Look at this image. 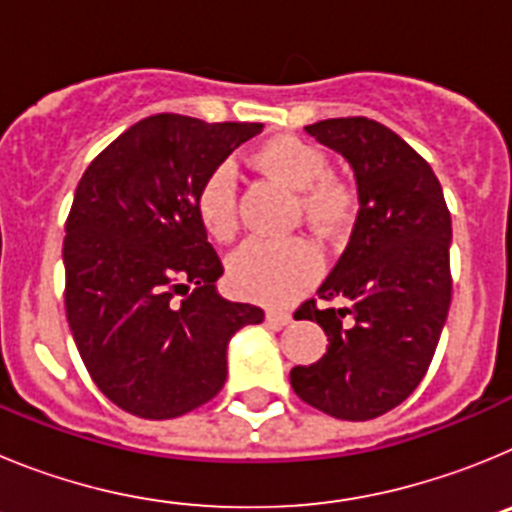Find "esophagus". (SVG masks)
Segmentation results:
<instances>
[{
	"mask_svg": "<svg viewBox=\"0 0 512 512\" xmlns=\"http://www.w3.org/2000/svg\"><path fill=\"white\" fill-rule=\"evenodd\" d=\"M266 323L271 325H289L292 323V312H282V310H266Z\"/></svg>",
	"mask_w": 512,
	"mask_h": 512,
	"instance_id": "obj_1",
	"label": "esophagus"
}]
</instances>
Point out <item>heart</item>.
I'll return each instance as SVG.
<instances>
[{
  "instance_id": "obj_1",
  "label": "heart",
  "mask_w": 512,
  "mask_h": 512,
  "mask_svg": "<svg viewBox=\"0 0 512 512\" xmlns=\"http://www.w3.org/2000/svg\"><path fill=\"white\" fill-rule=\"evenodd\" d=\"M256 164L302 194L315 228L338 230L354 212V192L330 176L325 153L295 135H279L256 151ZM197 215L207 233L228 241L238 228V174L230 161L217 164L197 192ZM320 274V253L307 238H248L228 261L235 292L251 300L284 305Z\"/></svg>"
}]
</instances>
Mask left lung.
Returning <instances> with one entry per match:
<instances>
[{
    "instance_id": "1",
    "label": "left lung",
    "mask_w": 512,
    "mask_h": 512,
    "mask_svg": "<svg viewBox=\"0 0 512 512\" xmlns=\"http://www.w3.org/2000/svg\"><path fill=\"white\" fill-rule=\"evenodd\" d=\"M307 135L341 153L359 192L348 246L297 320H315L328 351L289 372L292 390L341 420L397 408L425 377L451 305V215L441 184L397 133L369 117H333Z\"/></svg>"
}]
</instances>
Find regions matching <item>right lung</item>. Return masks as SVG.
Listing matches in <instances>:
<instances>
[{"label":"right lung","instance_id":"add662e5","mask_svg":"<svg viewBox=\"0 0 512 512\" xmlns=\"http://www.w3.org/2000/svg\"><path fill=\"white\" fill-rule=\"evenodd\" d=\"M261 122L151 115L94 158L74 194L66 318L94 384L138 418H179L223 390L228 343L264 310L217 292L223 264L197 215L217 164Z\"/></svg>","mask_w":512,"mask_h":512}]
</instances>
